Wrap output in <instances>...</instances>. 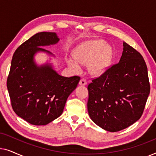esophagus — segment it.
<instances>
[{
  "instance_id": "obj_1",
  "label": "esophagus",
  "mask_w": 156,
  "mask_h": 156,
  "mask_svg": "<svg viewBox=\"0 0 156 156\" xmlns=\"http://www.w3.org/2000/svg\"><path fill=\"white\" fill-rule=\"evenodd\" d=\"M87 84V82L86 80H84V79H82V80H80V85H81V86H85V85Z\"/></svg>"
}]
</instances>
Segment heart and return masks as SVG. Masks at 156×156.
<instances>
[{
	"label": "heart",
	"mask_w": 156,
	"mask_h": 156,
	"mask_svg": "<svg viewBox=\"0 0 156 156\" xmlns=\"http://www.w3.org/2000/svg\"><path fill=\"white\" fill-rule=\"evenodd\" d=\"M74 56L68 57L67 63L74 72H80L82 65H88L91 75L99 76L109 67L112 59V50L103 40H92L81 44L74 51Z\"/></svg>",
	"instance_id": "heart-1"
}]
</instances>
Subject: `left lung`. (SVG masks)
<instances>
[{
  "label": "left lung",
  "instance_id": "left-lung-1",
  "mask_svg": "<svg viewBox=\"0 0 156 156\" xmlns=\"http://www.w3.org/2000/svg\"><path fill=\"white\" fill-rule=\"evenodd\" d=\"M120 61L88 85V113L106 131L130 126L142 116L150 94L148 69L142 55L123 42Z\"/></svg>",
  "mask_w": 156,
  "mask_h": 156
}]
</instances>
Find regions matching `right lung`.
I'll list each match as a JSON object with an SVG mask.
<instances>
[{
  "mask_svg": "<svg viewBox=\"0 0 156 156\" xmlns=\"http://www.w3.org/2000/svg\"><path fill=\"white\" fill-rule=\"evenodd\" d=\"M55 33L42 32L26 40L14 52L7 80V88L15 113L30 124L43 126L62 114L66 101L80 77H65L51 63L37 65L35 55H54L42 47L59 42Z\"/></svg>",
  "mask_w": 156,
  "mask_h": 156,
  "instance_id": "right-lung-1",
  "label": "right lung"
}]
</instances>
